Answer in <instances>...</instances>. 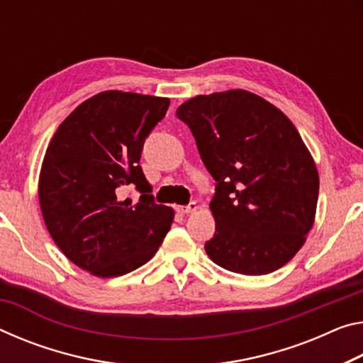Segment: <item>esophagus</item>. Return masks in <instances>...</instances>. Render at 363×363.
<instances>
[{
  "mask_svg": "<svg viewBox=\"0 0 363 363\" xmlns=\"http://www.w3.org/2000/svg\"><path fill=\"white\" fill-rule=\"evenodd\" d=\"M197 210H199V203L197 202H192V203H189L187 206H181V208H179V211L182 213V215H191V213L197 211Z\"/></svg>",
  "mask_w": 363,
  "mask_h": 363,
  "instance_id": "esophagus-1",
  "label": "esophagus"
}]
</instances>
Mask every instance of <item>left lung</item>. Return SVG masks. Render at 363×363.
<instances>
[{
    "instance_id": "obj_1",
    "label": "left lung",
    "mask_w": 363,
    "mask_h": 363,
    "mask_svg": "<svg viewBox=\"0 0 363 363\" xmlns=\"http://www.w3.org/2000/svg\"><path fill=\"white\" fill-rule=\"evenodd\" d=\"M216 181V233L206 255L240 274H268L294 257L313 226L320 177L291 119L247 90L197 95L177 108Z\"/></svg>"
}]
</instances>
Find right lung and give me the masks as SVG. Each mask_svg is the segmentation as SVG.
Returning a JSON list of instances; mask_svg holds the SVG:
<instances>
[{
	"instance_id": "right-lung-1",
	"label": "right lung",
	"mask_w": 363,
	"mask_h": 363,
	"mask_svg": "<svg viewBox=\"0 0 363 363\" xmlns=\"http://www.w3.org/2000/svg\"><path fill=\"white\" fill-rule=\"evenodd\" d=\"M169 99L106 90L85 100L50 140L38 200L55 244L79 268L116 278L145 264L171 229L174 210L153 202L140 168L143 140ZM135 185L132 203L122 194Z\"/></svg>"
}]
</instances>
